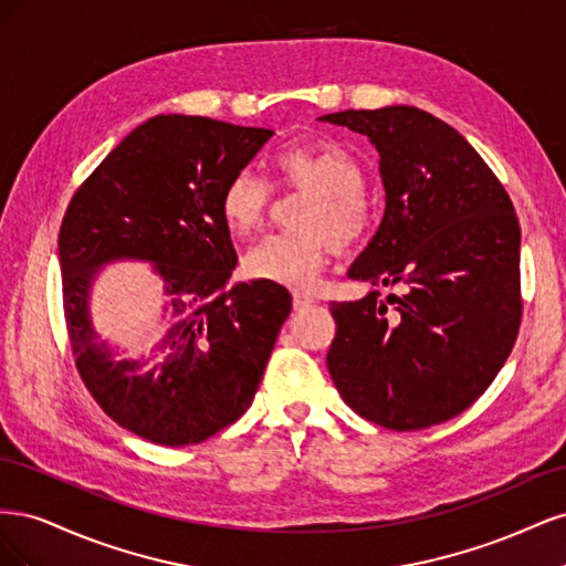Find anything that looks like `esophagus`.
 <instances>
[{"label":"esophagus","instance_id":"esophagus-1","mask_svg":"<svg viewBox=\"0 0 566 566\" xmlns=\"http://www.w3.org/2000/svg\"><path fill=\"white\" fill-rule=\"evenodd\" d=\"M316 300H314V295H310V293H295L293 295V306L295 310H304V306H310V304H314Z\"/></svg>","mask_w":566,"mask_h":566}]
</instances>
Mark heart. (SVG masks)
Returning a JSON list of instances; mask_svg holds the SVG:
<instances>
[{
	"instance_id": "b5f03b06",
	"label": "heart",
	"mask_w": 566,
	"mask_h": 566,
	"mask_svg": "<svg viewBox=\"0 0 566 566\" xmlns=\"http://www.w3.org/2000/svg\"><path fill=\"white\" fill-rule=\"evenodd\" d=\"M273 169L281 191L306 202L293 214L297 231L264 238L248 252L243 269L256 281L312 290L331 254L354 250L373 227L364 165L345 146L321 139L283 148ZM271 208L273 186L254 169L235 172L219 200L221 221L238 238L262 229Z\"/></svg>"
}]
</instances>
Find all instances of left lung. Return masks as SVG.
Segmentation results:
<instances>
[{
  "instance_id": "obj_1",
  "label": "left lung",
  "mask_w": 566,
  "mask_h": 566,
  "mask_svg": "<svg viewBox=\"0 0 566 566\" xmlns=\"http://www.w3.org/2000/svg\"><path fill=\"white\" fill-rule=\"evenodd\" d=\"M321 119L366 134L380 153L385 217L349 279L401 290L331 302V378L352 410L387 430L451 420L486 391L520 333L512 200L482 156L420 108Z\"/></svg>"
}]
</instances>
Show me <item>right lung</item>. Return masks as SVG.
Returning <instances> with one entry per match:
<instances>
[{
  "instance_id": "1",
  "label": "right lung",
  "mask_w": 566,
  "mask_h": 566,
  "mask_svg": "<svg viewBox=\"0 0 566 566\" xmlns=\"http://www.w3.org/2000/svg\"><path fill=\"white\" fill-rule=\"evenodd\" d=\"M271 136L156 115L108 153L65 210L63 314L80 378L111 420L160 447L200 443L245 413L293 310L283 285H229L238 256L219 214L227 181ZM119 255L153 261L166 281L170 321L156 365L117 363L88 321L93 273Z\"/></svg>"
}]
</instances>
